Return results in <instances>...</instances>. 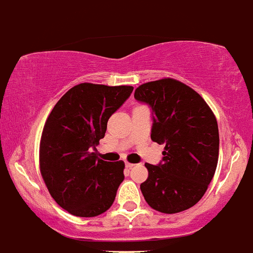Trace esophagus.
<instances>
[{
	"mask_svg": "<svg viewBox=\"0 0 253 253\" xmlns=\"http://www.w3.org/2000/svg\"><path fill=\"white\" fill-rule=\"evenodd\" d=\"M134 166H135V165H134V163L125 162V167H126V169H131V167H134Z\"/></svg>",
	"mask_w": 253,
	"mask_h": 253,
	"instance_id": "1",
	"label": "esophagus"
}]
</instances>
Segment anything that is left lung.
<instances>
[{"label": "left lung", "instance_id": "obj_1", "mask_svg": "<svg viewBox=\"0 0 253 253\" xmlns=\"http://www.w3.org/2000/svg\"><path fill=\"white\" fill-rule=\"evenodd\" d=\"M134 97L152 107V140L166 144L158 166L146 163L148 178L140 184L143 196L161 213L184 211L204 196L215 173V115L196 91L173 78L140 84Z\"/></svg>", "mask_w": 253, "mask_h": 253}]
</instances>
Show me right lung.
<instances>
[{
  "mask_svg": "<svg viewBox=\"0 0 253 253\" xmlns=\"http://www.w3.org/2000/svg\"><path fill=\"white\" fill-rule=\"evenodd\" d=\"M131 91V86L80 84L49 114L40 139V173L51 198L72 215H100L115 200L124 162L100 160L92 149Z\"/></svg>",
  "mask_w": 253,
  "mask_h": 253,
  "instance_id": "add662e5",
  "label": "right lung"
}]
</instances>
